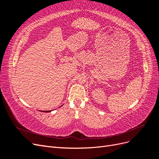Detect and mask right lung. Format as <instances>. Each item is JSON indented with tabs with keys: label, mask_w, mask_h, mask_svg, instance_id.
Instances as JSON below:
<instances>
[{
	"label": "right lung",
	"mask_w": 159,
	"mask_h": 159,
	"mask_svg": "<svg viewBox=\"0 0 159 159\" xmlns=\"http://www.w3.org/2000/svg\"><path fill=\"white\" fill-rule=\"evenodd\" d=\"M62 106V105H61ZM61 107V106H60ZM52 110H51V111H41V112H45V113H48V112H51Z\"/></svg>",
	"instance_id": "add662e5"
}]
</instances>
